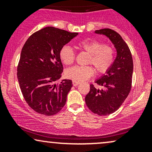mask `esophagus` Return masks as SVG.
I'll use <instances>...</instances> for the list:
<instances>
[{
    "instance_id": "1",
    "label": "esophagus",
    "mask_w": 152,
    "mask_h": 152,
    "mask_svg": "<svg viewBox=\"0 0 152 152\" xmlns=\"http://www.w3.org/2000/svg\"><path fill=\"white\" fill-rule=\"evenodd\" d=\"M79 82L78 81H73V85H74V86H78V84H79Z\"/></svg>"
}]
</instances>
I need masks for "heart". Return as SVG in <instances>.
Here are the masks:
<instances>
[{
  "mask_svg": "<svg viewBox=\"0 0 152 152\" xmlns=\"http://www.w3.org/2000/svg\"><path fill=\"white\" fill-rule=\"evenodd\" d=\"M76 47L88 54L86 64L93 66L99 74H105L114 61V48L109 45H104L101 41L83 40L78 42ZM59 57L64 64L71 65L74 62L76 54L71 46L66 45L61 48ZM94 74L95 70L91 66H74L66 71L68 78L78 82L87 80Z\"/></svg>",
  "mask_w": 152,
  "mask_h": 152,
  "instance_id": "b5f03b06",
  "label": "heart"
}]
</instances>
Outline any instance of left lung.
<instances>
[{
    "label": "left lung",
    "mask_w": 152,
    "mask_h": 152,
    "mask_svg": "<svg viewBox=\"0 0 152 152\" xmlns=\"http://www.w3.org/2000/svg\"><path fill=\"white\" fill-rule=\"evenodd\" d=\"M96 34L105 35L111 40L117 51L111 67L95 82L102 89L90 85V91L85 102L94 114L106 116L115 112L130 93L133 75V59L128 45L117 32L110 28L95 31Z\"/></svg>",
    "instance_id": "left-lung-1"
}]
</instances>
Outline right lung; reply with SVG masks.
<instances>
[{
	"instance_id": "right-lung-1",
	"label": "right lung",
	"mask_w": 152,
	"mask_h": 152,
	"mask_svg": "<svg viewBox=\"0 0 152 152\" xmlns=\"http://www.w3.org/2000/svg\"><path fill=\"white\" fill-rule=\"evenodd\" d=\"M77 35L46 27L31 35L23 47L17 77L24 99L37 113L52 116L65 106L73 84L69 79L56 83L64 69L59 51Z\"/></svg>"
}]
</instances>
